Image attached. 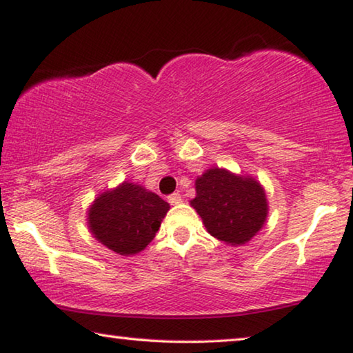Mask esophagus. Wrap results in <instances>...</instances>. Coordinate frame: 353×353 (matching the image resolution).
Here are the masks:
<instances>
[{
  "instance_id": "34e87169",
  "label": "esophagus",
  "mask_w": 353,
  "mask_h": 353,
  "mask_svg": "<svg viewBox=\"0 0 353 353\" xmlns=\"http://www.w3.org/2000/svg\"><path fill=\"white\" fill-rule=\"evenodd\" d=\"M168 202L171 205H179L182 202V196L179 193H172L168 196Z\"/></svg>"
}]
</instances>
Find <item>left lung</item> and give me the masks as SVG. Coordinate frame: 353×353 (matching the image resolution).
Returning a JSON list of instances; mask_svg holds the SVG:
<instances>
[{
    "label": "left lung",
    "instance_id": "1",
    "mask_svg": "<svg viewBox=\"0 0 353 353\" xmlns=\"http://www.w3.org/2000/svg\"><path fill=\"white\" fill-rule=\"evenodd\" d=\"M191 205L207 230L232 246L249 241L265 224L268 213L265 191L259 182L219 168L198 177Z\"/></svg>",
    "mask_w": 353,
    "mask_h": 353
}]
</instances>
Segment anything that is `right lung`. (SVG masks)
Here are the masks:
<instances>
[{
    "mask_svg": "<svg viewBox=\"0 0 353 353\" xmlns=\"http://www.w3.org/2000/svg\"><path fill=\"white\" fill-rule=\"evenodd\" d=\"M168 210V202L155 193L124 182L94 201L88 224L104 246L119 255H132L154 240Z\"/></svg>",
    "mask_w": 353,
    "mask_h": 353,
    "instance_id": "obj_1",
    "label": "right lung"
}]
</instances>
